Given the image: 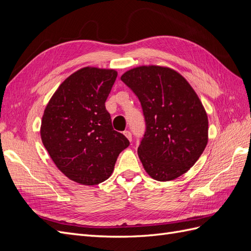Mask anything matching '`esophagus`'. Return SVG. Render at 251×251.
<instances>
[{
	"label": "esophagus",
	"mask_w": 251,
	"mask_h": 251,
	"mask_svg": "<svg viewBox=\"0 0 251 251\" xmlns=\"http://www.w3.org/2000/svg\"><path fill=\"white\" fill-rule=\"evenodd\" d=\"M124 134H125V136H126V137L128 139V140H130V141H132V133H131V131H125L124 132Z\"/></svg>",
	"instance_id": "esophagus-1"
}]
</instances>
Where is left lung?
I'll return each instance as SVG.
<instances>
[{
    "instance_id": "left-lung-1",
    "label": "left lung",
    "mask_w": 251,
    "mask_h": 251,
    "mask_svg": "<svg viewBox=\"0 0 251 251\" xmlns=\"http://www.w3.org/2000/svg\"><path fill=\"white\" fill-rule=\"evenodd\" d=\"M140 101L146 132L138 148L144 170L158 181L186 173L207 144L206 112L186 79L170 68L142 66L120 77Z\"/></svg>"
}]
</instances>
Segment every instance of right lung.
Segmentation results:
<instances>
[{"label":"right lung","mask_w":251,"mask_h":251,"mask_svg":"<svg viewBox=\"0 0 251 251\" xmlns=\"http://www.w3.org/2000/svg\"><path fill=\"white\" fill-rule=\"evenodd\" d=\"M117 77L111 69L86 67L70 75L45 109L41 137L57 169L72 181L95 185L113 173L130 146L112 126L105 100Z\"/></svg>","instance_id":"1"}]
</instances>
